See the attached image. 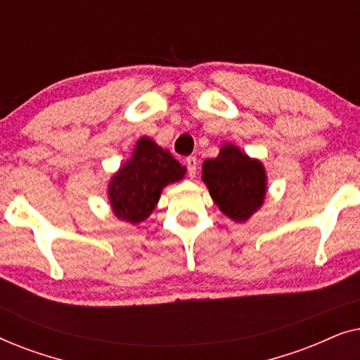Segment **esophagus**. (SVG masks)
<instances>
[{
    "label": "esophagus",
    "instance_id": "esophagus-1",
    "mask_svg": "<svg viewBox=\"0 0 360 360\" xmlns=\"http://www.w3.org/2000/svg\"><path fill=\"white\" fill-rule=\"evenodd\" d=\"M185 165H186V172H188V175L191 176V179H193L195 174H196V167H198V160H196V157H193V155L186 157Z\"/></svg>",
    "mask_w": 360,
    "mask_h": 360
}]
</instances>
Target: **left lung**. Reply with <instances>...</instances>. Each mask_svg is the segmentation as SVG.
Instances as JSON below:
<instances>
[{
  "instance_id": "8db88e82",
  "label": "left lung",
  "mask_w": 360,
  "mask_h": 360,
  "mask_svg": "<svg viewBox=\"0 0 360 360\" xmlns=\"http://www.w3.org/2000/svg\"><path fill=\"white\" fill-rule=\"evenodd\" d=\"M203 181L226 216L245 221L265 198V170L238 147L224 146L216 159L203 164Z\"/></svg>"
}]
</instances>
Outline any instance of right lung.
<instances>
[{
  "instance_id": "right-lung-1",
  "label": "right lung",
  "mask_w": 360,
  "mask_h": 360,
  "mask_svg": "<svg viewBox=\"0 0 360 360\" xmlns=\"http://www.w3.org/2000/svg\"><path fill=\"white\" fill-rule=\"evenodd\" d=\"M186 169L170 154L142 137L132 159L121 167L110 184V200L115 214L129 223H141L155 208L165 185L184 179Z\"/></svg>"
}]
</instances>
